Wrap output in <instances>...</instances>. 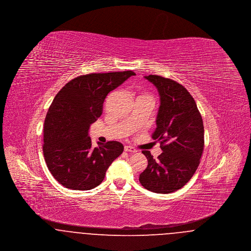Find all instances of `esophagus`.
I'll return each mask as SVG.
<instances>
[{"label": "esophagus", "instance_id": "34e87169", "mask_svg": "<svg viewBox=\"0 0 251 251\" xmlns=\"http://www.w3.org/2000/svg\"><path fill=\"white\" fill-rule=\"evenodd\" d=\"M124 151H129V152H136L137 150L131 146H125L124 147Z\"/></svg>", "mask_w": 251, "mask_h": 251}]
</instances>
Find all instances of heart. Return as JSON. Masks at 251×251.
Returning <instances> with one entry per match:
<instances>
[{
    "label": "heart",
    "mask_w": 251,
    "mask_h": 251,
    "mask_svg": "<svg viewBox=\"0 0 251 251\" xmlns=\"http://www.w3.org/2000/svg\"><path fill=\"white\" fill-rule=\"evenodd\" d=\"M137 98H145V99H150V100H152V97H151V95L149 92H147V91H140V92L138 93ZM137 98H136V99H137Z\"/></svg>",
    "instance_id": "heart-1"
}]
</instances>
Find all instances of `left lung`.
I'll list each match as a JSON object with an SVG mask.
<instances>
[{
	"label": "left lung",
	"instance_id": "8db88e82",
	"mask_svg": "<svg viewBox=\"0 0 251 251\" xmlns=\"http://www.w3.org/2000/svg\"><path fill=\"white\" fill-rule=\"evenodd\" d=\"M155 85L161 105L151 137L160 141L163 152L154 159L143 151L148 167L139 176L146 189L159 194L177 191L185 185L201 163L204 149L202 118L187 89L160 75L145 77Z\"/></svg>",
	"mask_w": 251,
	"mask_h": 251
}]
</instances>
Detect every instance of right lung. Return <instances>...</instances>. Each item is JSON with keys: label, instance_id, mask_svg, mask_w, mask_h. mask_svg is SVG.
<instances>
[{"label": "right lung", "instance_id": "1", "mask_svg": "<svg viewBox=\"0 0 251 251\" xmlns=\"http://www.w3.org/2000/svg\"><path fill=\"white\" fill-rule=\"evenodd\" d=\"M132 75L131 71L80 75L54 97L44 121L42 149L50 172L66 188H95L123 152L118 141L92 148L88 130L100 117L108 93Z\"/></svg>", "mask_w": 251, "mask_h": 251}]
</instances>
